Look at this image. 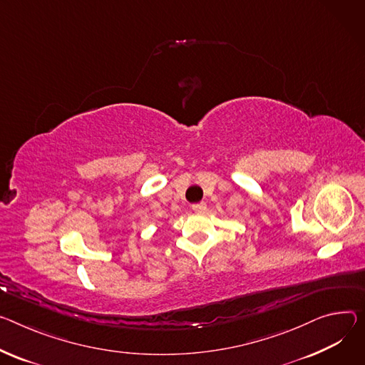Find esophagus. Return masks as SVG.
Masks as SVG:
<instances>
[{"label": "esophagus", "mask_w": 365, "mask_h": 365, "mask_svg": "<svg viewBox=\"0 0 365 365\" xmlns=\"http://www.w3.org/2000/svg\"><path fill=\"white\" fill-rule=\"evenodd\" d=\"M192 210H193L196 214H204V212L207 211V204H205V202L195 204V205H192Z\"/></svg>", "instance_id": "esophagus-1"}]
</instances>
